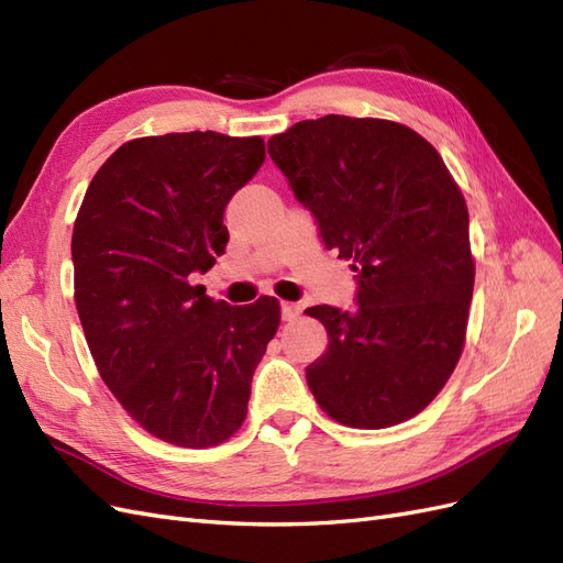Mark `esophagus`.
<instances>
[{"mask_svg":"<svg viewBox=\"0 0 563 563\" xmlns=\"http://www.w3.org/2000/svg\"><path fill=\"white\" fill-rule=\"evenodd\" d=\"M300 314V308L294 302H282V319L284 321H294Z\"/></svg>","mask_w":563,"mask_h":563,"instance_id":"1","label":"esophagus"}]
</instances>
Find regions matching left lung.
I'll return each mask as SVG.
<instances>
[{
  "mask_svg": "<svg viewBox=\"0 0 563 563\" xmlns=\"http://www.w3.org/2000/svg\"><path fill=\"white\" fill-rule=\"evenodd\" d=\"M356 305L308 308L329 350L305 368L321 411L380 430L418 416L463 354L474 288L470 216L439 152L397 122L327 114L267 141Z\"/></svg>",
  "mask_w": 563,
  "mask_h": 563,
  "instance_id": "left-lung-1",
  "label": "left lung"
}]
</instances>
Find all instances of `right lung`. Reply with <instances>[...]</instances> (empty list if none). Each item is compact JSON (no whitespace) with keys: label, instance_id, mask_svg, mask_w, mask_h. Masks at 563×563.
<instances>
[{"label":"right lung","instance_id":"right-lung-1","mask_svg":"<svg viewBox=\"0 0 563 563\" xmlns=\"http://www.w3.org/2000/svg\"><path fill=\"white\" fill-rule=\"evenodd\" d=\"M263 162L258 135L135 139L98 168L75 220V302L100 378L174 446H216L242 428L279 327L277 298L228 305L192 284L225 253L228 201Z\"/></svg>","mask_w":563,"mask_h":563}]
</instances>
